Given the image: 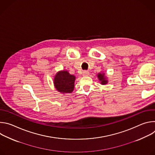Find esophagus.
<instances>
[{"instance_id": "esophagus-1", "label": "esophagus", "mask_w": 155, "mask_h": 155, "mask_svg": "<svg viewBox=\"0 0 155 155\" xmlns=\"http://www.w3.org/2000/svg\"><path fill=\"white\" fill-rule=\"evenodd\" d=\"M89 72H88L87 71H83V76H87L88 75H89Z\"/></svg>"}]
</instances>
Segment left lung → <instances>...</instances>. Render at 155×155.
<instances>
[{
  "label": "left lung",
  "mask_w": 155,
  "mask_h": 155,
  "mask_svg": "<svg viewBox=\"0 0 155 155\" xmlns=\"http://www.w3.org/2000/svg\"><path fill=\"white\" fill-rule=\"evenodd\" d=\"M97 77L99 78V80L100 81H101V83L102 84H107V80H106V78L104 77V74H101L99 73L98 75H97Z\"/></svg>",
  "instance_id": "obj_1"
}]
</instances>
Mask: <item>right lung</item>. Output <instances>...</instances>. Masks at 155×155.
<instances>
[{"instance_id": "right-lung-1", "label": "right lung", "mask_w": 155, "mask_h": 155, "mask_svg": "<svg viewBox=\"0 0 155 155\" xmlns=\"http://www.w3.org/2000/svg\"><path fill=\"white\" fill-rule=\"evenodd\" d=\"M75 77L71 75L68 71L58 72L54 79V86L56 90L62 93H71L74 88Z\"/></svg>"}]
</instances>
